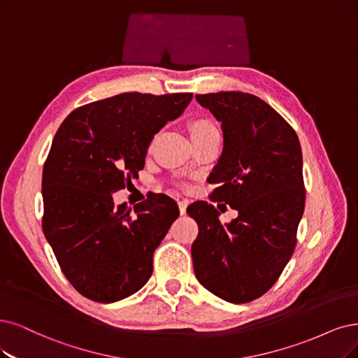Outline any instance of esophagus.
I'll return each instance as SVG.
<instances>
[{"instance_id": "esophagus-1", "label": "esophagus", "mask_w": 358, "mask_h": 358, "mask_svg": "<svg viewBox=\"0 0 358 358\" xmlns=\"http://www.w3.org/2000/svg\"><path fill=\"white\" fill-rule=\"evenodd\" d=\"M187 205H189V201H187V199H181V201H178V208H180V213H181V214H186Z\"/></svg>"}]
</instances>
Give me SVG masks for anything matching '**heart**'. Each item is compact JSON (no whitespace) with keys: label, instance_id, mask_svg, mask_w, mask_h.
Wrapping results in <instances>:
<instances>
[{"label":"heart","instance_id":"1","mask_svg":"<svg viewBox=\"0 0 358 358\" xmlns=\"http://www.w3.org/2000/svg\"><path fill=\"white\" fill-rule=\"evenodd\" d=\"M189 131L192 140L203 138L209 134H214V132H220L217 124L209 117H196L189 124Z\"/></svg>","mask_w":358,"mask_h":358}]
</instances>
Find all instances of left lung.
I'll list each match as a JSON object with an SVG mask.
<instances>
[{
  "label": "left lung",
  "instance_id": "obj_1",
  "mask_svg": "<svg viewBox=\"0 0 358 358\" xmlns=\"http://www.w3.org/2000/svg\"><path fill=\"white\" fill-rule=\"evenodd\" d=\"M196 100L224 132V150L210 172L218 187L209 201L240 215L222 227L212 203L187 206L199 226L192 245L194 274L218 298L246 303L268 292L295 250L306 206L301 144L285 117L249 92L196 94Z\"/></svg>",
  "mask_w": 358,
  "mask_h": 358
}]
</instances>
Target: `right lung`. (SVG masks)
<instances>
[{"instance_id": "right-lung-1", "label": "right lung", "mask_w": 358, "mask_h": 358, "mask_svg": "<svg viewBox=\"0 0 358 358\" xmlns=\"http://www.w3.org/2000/svg\"><path fill=\"white\" fill-rule=\"evenodd\" d=\"M192 92H124L72 110L59 127L43 169V231L66 279L85 298L115 302L141 289L153 254L178 215L162 193L128 209L112 194L143 169L161 128Z\"/></svg>"}]
</instances>
